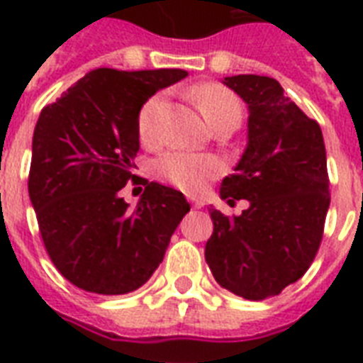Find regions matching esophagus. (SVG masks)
I'll return each instance as SVG.
<instances>
[{
	"instance_id": "34e87169",
	"label": "esophagus",
	"mask_w": 363,
	"mask_h": 363,
	"mask_svg": "<svg viewBox=\"0 0 363 363\" xmlns=\"http://www.w3.org/2000/svg\"><path fill=\"white\" fill-rule=\"evenodd\" d=\"M190 203H192V207H196V209H199V207H203V201L198 198H190Z\"/></svg>"
}]
</instances>
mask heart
Instances as JSON below:
<instances>
[{
    "mask_svg": "<svg viewBox=\"0 0 363 363\" xmlns=\"http://www.w3.org/2000/svg\"><path fill=\"white\" fill-rule=\"evenodd\" d=\"M192 96L211 128L218 122L228 121V118L241 121V104H239L238 96L230 92L228 88L220 86V84H203V86L196 88ZM160 104H162V98L152 96L145 101L139 111L137 128H139L141 141L147 145L154 143L156 139V113L160 109ZM222 169H224V165L215 156L181 152V150L164 154L156 162V173L162 179L190 194L203 190L209 181L220 175Z\"/></svg>",
    "mask_w": 363,
    "mask_h": 363,
    "instance_id": "obj_1",
    "label": "heart"
}]
</instances>
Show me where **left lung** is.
Here are the masks:
<instances>
[{
  "label": "left lung",
  "mask_w": 363,
  "mask_h": 363,
  "mask_svg": "<svg viewBox=\"0 0 363 363\" xmlns=\"http://www.w3.org/2000/svg\"><path fill=\"white\" fill-rule=\"evenodd\" d=\"M248 105L247 148L235 173L220 184V198L248 209L226 216L209 207L213 235L205 259L222 288L245 299L279 294L313 264L330 207L326 147L311 121L275 79L226 77Z\"/></svg>",
  "instance_id": "left-lung-1"
}]
</instances>
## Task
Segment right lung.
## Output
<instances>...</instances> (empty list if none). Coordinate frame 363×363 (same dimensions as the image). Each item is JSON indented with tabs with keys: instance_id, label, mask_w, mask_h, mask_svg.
<instances>
[{
	"instance_id": "add662e5",
	"label": "right lung",
	"mask_w": 363,
	"mask_h": 363,
	"mask_svg": "<svg viewBox=\"0 0 363 363\" xmlns=\"http://www.w3.org/2000/svg\"><path fill=\"white\" fill-rule=\"evenodd\" d=\"M182 69L99 67L39 115L28 192L48 256L81 290L121 296L143 286L190 211L179 190L148 182L135 209L121 196L133 181L139 111Z\"/></svg>"
}]
</instances>
